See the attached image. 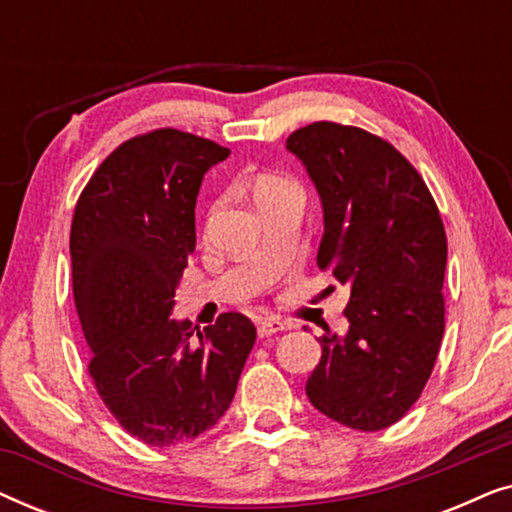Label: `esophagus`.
I'll return each mask as SVG.
<instances>
[{
    "label": "esophagus",
    "mask_w": 512,
    "mask_h": 512,
    "mask_svg": "<svg viewBox=\"0 0 512 512\" xmlns=\"http://www.w3.org/2000/svg\"><path fill=\"white\" fill-rule=\"evenodd\" d=\"M256 331H258V338H270V335L284 331V324H282V321H279V319H275V317L258 319Z\"/></svg>",
    "instance_id": "1"
}]
</instances>
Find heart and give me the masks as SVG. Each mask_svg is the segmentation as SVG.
Instances as JSON below:
<instances>
[{
	"mask_svg": "<svg viewBox=\"0 0 512 512\" xmlns=\"http://www.w3.org/2000/svg\"><path fill=\"white\" fill-rule=\"evenodd\" d=\"M282 193H300L296 181L284 177V174H275V172L258 174L256 181H254L256 202L265 200V198H272V195H282Z\"/></svg>",
	"mask_w": 512,
	"mask_h": 512,
	"instance_id": "obj_1",
	"label": "heart"
}]
</instances>
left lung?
Wrapping results in <instances>:
<instances>
[{
    "label": "left lung",
    "mask_w": 512,
    "mask_h": 512,
    "mask_svg": "<svg viewBox=\"0 0 512 512\" xmlns=\"http://www.w3.org/2000/svg\"><path fill=\"white\" fill-rule=\"evenodd\" d=\"M286 149L303 160L324 205L319 270L349 289V331L321 335L305 394L349 429L382 431L417 403L436 366L443 219L422 174L373 132L317 121L291 132Z\"/></svg>",
    "instance_id": "1"
}]
</instances>
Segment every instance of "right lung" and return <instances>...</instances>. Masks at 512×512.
I'll return each instance as SVG.
<instances>
[{
    "label": "right lung",
    "instance_id": "add662e5",
    "mask_svg": "<svg viewBox=\"0 0 512 512\" xmlns=\"http://www.w3.org/2000/svg\"><path fill=\"white\" fill-rule=\"evenodd\" d=\"M228 153L191 132H144L102 160L74 207L69 254L88 373L116 422L151 447L212 429L256 342L240 312L202 331L170 317L195 249L202 177Z\"/></svg>",
    "mask_w": 512,
    "mask_h": 512
}]
</instances>
